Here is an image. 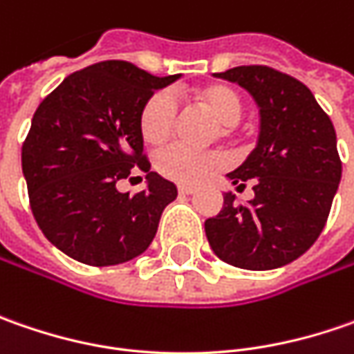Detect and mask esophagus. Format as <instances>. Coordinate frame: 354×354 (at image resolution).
<instances>
[{
  "instance_id": "obj_1",
  "label": "esophagus",
  "mask_w": 354,
  "mask_h": 354,
  "mask_svg": "<svg viewBox=\"0 0 354 354\" xmlns=\"http://www.w3.org/2000/svg\"><path fill=\"white\" fill-rule=\"evenodd\" d=\"M177 191H179L181 195H193V193L197 191V187H193V185H179Z\"/></svg>"
}]
</instances>
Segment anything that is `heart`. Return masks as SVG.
<instances>
[{
    "mask_svg": "<svg viewBox=\"0 0 354 354\" xmlns=\"http://www.w3.org/2000/svg\"><path fill=\"white\" fill-rule=\"evenodd\" d=\"M193 100L201 110H205L216 120L218 129L212 131V138L223 142L238 140V120L242 116L244 104L236 90L228 84H207L193 92ZM177 122V102L169 92H156L147 98L140 112V131L143 142L149 145H161L169 140ZM223 159L214 151H201L185 145H169L156 156V169L177 183L197 185L221 169Z\"/></svg>",
    "mask_w": 354,
    "mask_h": 354,
    "instance_id": "1",
    "label": "heart"
}]
</instances>
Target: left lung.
<instances>
[{
    "mask_svg": "<svg viewBox=\"0 0 354 354\" xmlns=\"http://www.w3.org/2000/svg\"><path fill=\"white\" fill-rule=\"evenodd\" d=\"M214 76L238 82L260 106V138L248 159L228 173L238 189L254 181V198L236 205L225 193L207 218L212 252L244 270H274L317 240L341 181L333 122L297 78L266 64L234 66Z\"/></svg>",
    "mask_w": 354,
    "mask_h": 354,
    "instance_id": "obj_1",
    "label": "left lung"
}]
</instances>
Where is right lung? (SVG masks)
Listing matches in <instances>:
<instances>
[{
    "instance_id": "right-lung-1",
    "label": "right lung",
    "mask_w": 354,
    "mask_h": 354,
    "mask_svg": "<svg viewBox=\"0 0 354 354\" xmlns=\"http://www.w3.org/2000/svg\"><path fill=\"white\" fill-rule=\"evenodd\" d=\"M177 78L102 61L66 76L39 104L21 165L37 225L66 256L116 266L151 244L177 187L149 171L140 112ZM133 170L148 173V187L136 196L120 194L115 183Z\"/></svg>"
}]
</instances>
